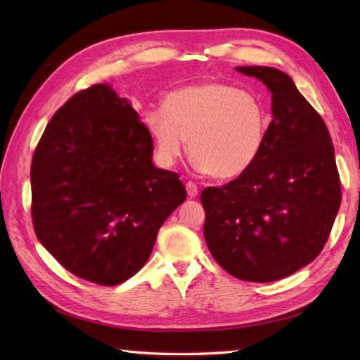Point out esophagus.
I'll use <instances>...</instances> for the list:
<instances>
[{
	"label": "esophagus",
	"instance_id": "obj_1",
	"mask_svg": "<svg viewBox=\"0 0 360 360\" xmlns=\"http://www.w3.org/2000/svg\"><path fill=\"white\" fill-rule=\"evenodd\" d=\"M186 193H188V195H189L191 198L198 195V188H197L195 183H193V181H188V183H186Z\"/></svg>",
	"mask_w": 360,
	"mask_h": 360
}]
</instances>
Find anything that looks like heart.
I'll return each mask as SVG.
<instances>
[{
  "mask_svg": "<svg viewBox=\"0 0 360 360\" xmlns=\"http://www.w3.org/2000/svg\"><path fill=\"white\" fill-rule=\"evenodd\" d=\"M145 126L162 165H174L188 140V153L198 171L231 179L260 155L268 115L255 94L228 83L205 82L171 91L163 108L145 114Z\"/></svg>",
  "mask_w": 360,
  "mask_h": 360,
  "instance_id": "1",
  "label": "heart"
}]
</instances>
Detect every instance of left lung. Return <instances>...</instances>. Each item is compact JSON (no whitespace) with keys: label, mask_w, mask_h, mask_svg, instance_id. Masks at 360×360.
I'll list each match as a JSON object with an SVG mask.
<instances>
[{"label":"left lung","mask_w":360,"mask_h":360,"mask_svg":"<svg viewBox=\"0 0 360 360\" xmlns=\"http://www.w3.org/2000/svg\"><path fill=\"white\" fill-rule=\"evenodd\" d=\"M237 70L273 94V120L252 166L203 189V234L226 273L266 283L321 254L340 206V177L328 127L291 77L265 66Z\"/></svg>","instance_id":"left-lung-1"}]
</instances>
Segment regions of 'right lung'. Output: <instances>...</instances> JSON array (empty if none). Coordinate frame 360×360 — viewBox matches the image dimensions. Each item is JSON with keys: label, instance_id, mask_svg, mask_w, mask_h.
I'll return each instance as SVG.
<instances>
[{"label": "right lung", "instance_id": "1", "mask_svg": "<svg viewBox=\"0 0 360 360\" xmlns=\"http://www.w3.org/2000/svg\"><path fill=\"white\" fill-rule=\"evenodd\" d=\"M153 153L137 110L106 84L53 114L32 158V223L69 273L114 286L145 265L160 226L186 200L180 175L157 169Z\"/></svg>", "mask_w": 360, "mask_h": 360}]
</instances>
